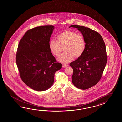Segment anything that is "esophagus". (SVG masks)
<instances>
[{
	"instance_id": "esophagus-1",
	"label": "esophagus",
	"mask_w": 122,
	"mask_h": 122,
	"mask_svg": "<svg viewBox=\"0 0 122 122\" xmlns=\"http://www.w3.org/2000/svg\"><path fill=\"white\" fill-rule=\"evenodd\" d=\"M68 66V64H62V66H63V68H65V67H66Z\"/></svg>"
}]
</instances>
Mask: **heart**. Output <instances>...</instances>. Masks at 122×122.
Returning <instances> with one entry per match:
<instances>
[{"label":"heart","instance_id":"obj_1","mask_svg":"<svg viewBox=\"0 0 122 122\" xmlns=\"http://www.w3.org/2000/svg\"><path fill=\"white\" fill-rule=\"evenodd\" d=\"M57 41L52 40L49 49L52 53L59 56L64 49L65 51L59 56V61L68 63L75 58H79L85 51L86 43L84 36L70 30L64 31L57 36Z\"/></svg>","mask_w":122,"mask_h":122}]
</instances>
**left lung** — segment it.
I'll use <instances>...</instances> for the list:
<instances>
[{
  "label": "left lung",
  "mask_w": 122,
  "mask_h": 122,
  "mask_svg": "<svg viewBox=\"0 0 122 122\" xmlns=\"http://www.w3.org/2000/svg\"><path fill=\"white\" fill-rule=\"evenodd\" d=\"M77 28L85 38L86 47L81 57L70 63L73 69L72 82L76 88L86 89L100 81L107 62L106 48L99 33L85 26L71 25Z\"/></svg>",
  "instance_id": "8db88e82"
}]
</instances>
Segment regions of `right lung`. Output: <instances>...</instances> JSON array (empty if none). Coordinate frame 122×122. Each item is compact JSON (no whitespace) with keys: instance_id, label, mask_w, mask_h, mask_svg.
<instances>
[{"instance_id":"1","label":"right lung","mask_w":122,"mask_h":122,"mask_svg":"<svg viewBox=\"0 0 122 122\" xmlns=\"http://www.w3.org/2000/svg\"><path fill=\"white\" fill-rule=\"evenodd\" d=\"M54 26H39L28 30L19 43L16 63L22 81L33 90L49 89L55 73L62 68L49 49Z\"/></svg>"}]
</instances>
